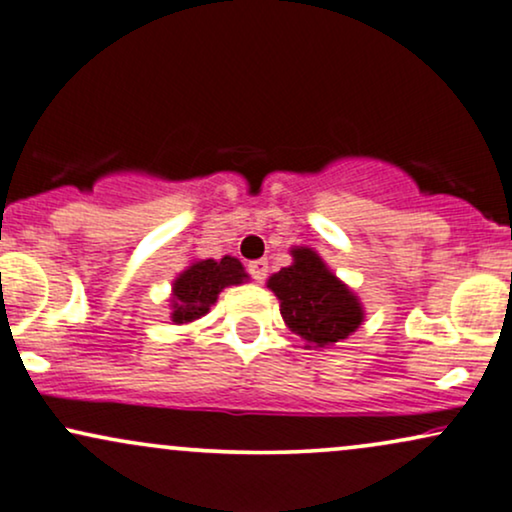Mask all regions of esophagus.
<instances>
[{
  "instance_id": "1",
  "label": "esophagus",
  "mask_w": 512,
  "mask_h": 512,
  "mask_svg": "<svg viewBox=\"0 0 512 512\" xmlns=\"http://www.w3.org/2000/svg\"><path fill=\"white\" fill-rule=\"evenodd\" d=\"M248 272L252 274V279L262 283L264 279H267L269 264H267V260H255V262H250V264H248Z\"/></svg>"
}]
</instances>
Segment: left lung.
Masks as SVG:
<instances>
[{"label": "left lung", "instance_id": "8db88e82", "mask_svg": "<svg viewBox=\"0 0 512 512\" xmlns=\"http://www.w3.org/2000/svg\"><path fill=\"white\" fill-rule=\"evenodd\" d=\"M291 257L293 262L267 281L288 329L303 338L305 348H329L353 336L365 322V307L353 288L326 267L317 250L295 245Z\"/></svg>", "mask_w": 512, "mask_h": 512}]
</instances>
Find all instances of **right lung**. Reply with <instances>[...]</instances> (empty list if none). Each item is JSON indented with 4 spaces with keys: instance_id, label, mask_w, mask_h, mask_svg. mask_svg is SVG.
I'll list each match as a JSON object with an SVG mask.
<instances>
[{
    "instance_id": "obj_1",
    "label": "right lung",
    "mask_w": 512,
    "mask_h": 512,
    "mask_svg": "<svg viewBox=\"0 0 512 512\" xmlns=\"http://www.w3.org/2000/svg\"><path fill=\"white\" fill-rule=\"evenodd\" d=\"M248 279L243 264L231 255H224L221 260H193L171 283V322H197L217 303L224 288L240 286Z\"/></svg>"
}]
</instances>
